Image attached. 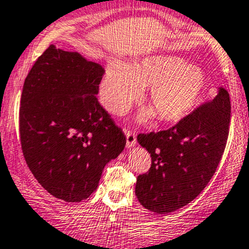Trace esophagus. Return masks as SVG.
I'll return each instance as SVG.
<instances>
[{"instance_id": "34e87169", "label": "esophagus", "mask_w": 249, "mask_h": 249, "mask_svg": "<svg viewBox=\"0 0 249 249\" xmlns=\"http://www.w3.org/2000/svg\"><path fill=\"white\" fill-rule=\"evenodd\" d=\"M124 131H125V135H126V146L132 147L135 143H136V134L129 129H125Z\"/></svg>"}]
</instances>
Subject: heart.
<instances>
[{"label":"heart","instance_id":"1","mask_svg":"<svg viewBox=\"0 0 249 249\" xmlns=\"http://www.w3.org/2000/svg\"><path fill=\"white\" fill-rule=\"evenodd\" d=\"M206 85L201 69L170 55H152L132 66L113 60L100 86L103 105L117 115L140 100L149 88L147 101L163 122H178L194 108Z\"/></svg>","mask_w":249,"mask_h":249}]
</instances>
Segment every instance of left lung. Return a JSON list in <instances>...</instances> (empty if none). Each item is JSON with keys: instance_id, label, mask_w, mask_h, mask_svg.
Returning <instances> with one entry per match:
<instances>
[{"instance_id": "left-lung-1", "label": "left lung", "mask_w": 249, "mask_h": 249, "mask_svg": "<svg viewBox=\"0 0 249 249\" xmlns=\"http://www.w3.org/2000/svg\"><path fill=\"white\" fill-rule=\"evenodd\" d=\"M230 114V96L220 88L213 100L199 105L174 126L137 135L152 158L151 168L137 176L135 187L144 208L170 213L203 191L223 157Z\"/></svg>"}]
</instances>
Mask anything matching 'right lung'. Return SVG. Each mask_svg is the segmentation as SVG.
<instances>
[{"mask_svg": "<svg viewBox=\"0 0 249 249\" xmlns=\"http://www.w3.org/2000/svg\"><path fill=\"white\" fill-rule=\"evenodd\" d=\"M103 74L100 64L51 45L24 81L21 151L36 180L55 198H89L106 164L126 143L96 97Z\"/></svg>", "mask_w": 249, "mask_h": 249, "instance_id": "1", "label": "right lung"}]
</instances>
